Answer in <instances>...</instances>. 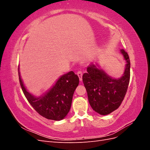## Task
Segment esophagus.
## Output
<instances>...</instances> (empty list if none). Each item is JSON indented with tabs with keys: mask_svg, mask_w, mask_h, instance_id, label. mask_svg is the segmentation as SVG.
Listing matches in <instances>:
<instances>
[{
	"mask_svg": "<svg viewBox=\"0 0 150 150\" xmlns=\"http://www.w3.org/2000/svg\"><path fill=\"white\" fill-rule=\"evenodd\" d=\"M77 74H78L79 78V81H82V78H83V72L82 71H78L77 72Z\"/></svg>",
	"mask_w": 150,
	"mask_h": 150,
	"instance_id": "esophagus-1",
	"label": "esophagus"
}]
</instances>
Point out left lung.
Returning a JSON list of instances; mask_svg holds the SVG:
<instances>
[{
	"label": "left lung",
	"mask_w": 150,
	"mask_h": 150,
	"mask_svg": "<svg viewBox=\"0 0 150 150\" xmlns=\"http://www.w3.org/2000/svg\"><path fill=\"white\" fill-rule=\"evenodd\" d=\"M126 61L125 72L120 78H113L91 63L83 76V81L87 91L88 101L94 111L101 115H107L117 110L123 100L128 88L130 78V61L128 53L121 49Z\"/></svg>",
	"instance_id": "left-lung-1"
}]
</instances>
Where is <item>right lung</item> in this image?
Returning <instances> with one entry per match:
<instances>
[{
	"label": "right lung",
	"mask_w": 150,
	"mask_h": 150,
	"mask_svg": "<svg viewBox=\"0 0 150 150\" xmlns=\"http://www.w3.org/2000/svg\"><path fill=\"white\" fill-rule=\"evenodd\" d=\"M18 71L22 91L34 110L48 120L60 121L64 119L70 110L72 96L79 84L78 76L73 71L63 74L47 92L36 97L25 87L21 77L19 67Z\"/></svg>",
	"instance_id": "obj_1"
}]
</instances>
